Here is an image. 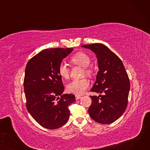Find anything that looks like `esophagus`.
<instances>
[{
    "label": "esophagus",
    "instance_id": "obj_1",
    "mask_svg": "<svg viewBox=\"0 0 150 150\" xmlns=\"http://www.w3.org/2000/svg\"><path fill=\"white\" fill-rule=\"evenodd\" d=\"M81 98V96H75V98H76V100H79V99H80Z\"/></svg>",
    "mask_w": 150,
    "mask_h": 150
}]
</instances>
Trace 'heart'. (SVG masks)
Returning <instances> with one entry per match:
<instances>
[{
    "label": "heart",
    "instance_id": "b5f03b06",
    "mask_svg": "<svg viewBox=\"0 0 150 150\" xmlns=\"http://www.w3.org/2000/svg\"><path fill=\"white\" fill-rule=\"evenodd\" d=\"M71 61L75 64L84 67L86 74H92L93 70L92 68L88 67L91 62V58L88 54L83 52H78L72 57ZM58 72L60 76L64 79H68L69 78L70 69L65 62H61L59 64ZM89 84V80L86 78L76 79L70 82L67 85V90L69 92L76 95H82L88 89Z\"/></svg>",
    "mask_w": 150,
    "mask_h": 150
}]
</instances>
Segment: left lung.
<instances>
[{"instance_id":"8db88e82","label":"left lung","mask_w":150,"mask_h":150,"mask_svg":"<svg viewBox=\"0 0 150 150\" xmlns=\"http://www.w3.org/2000/svg\"><path fill=\"white\" fill-rule=\"evenodd\" d=\"M96 54L98 72L91 91L101 93L91 96L88 112L92 119L101 124H110L122 115L128 105L130 83L121 59L102 44L81 46Z\"/></svg>"}]
</instances>
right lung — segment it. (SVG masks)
Instances as JSON below:
<instances>
[{"label": "right lung", "mask_w": 150, "mask_h": 150, "mask_svg": "<svg viewBox=\"0 0 150 150\" xmlns=\"http://www.w3.org/2000/svg\"><path fill=\"white\" fill-rule=\"evenodd\" d=\"M74 49L43 50L30 59L25 71L23 88L28 111L42 127L57 129L69 120L72 94L63 93L64 87L58 72L62 59Z\"/></svg>", "instance_id": "add662e5"}]
</instances>
